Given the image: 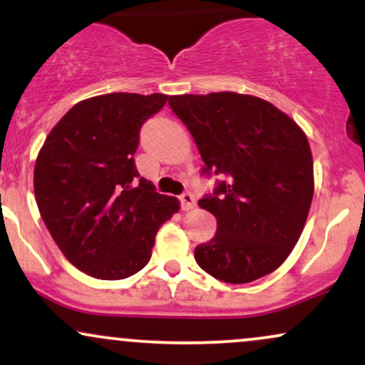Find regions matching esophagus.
I'll return each mask as SVG.
<instances>
[{"instance_id": "esophagus-1", "label": "esophagus", "mask_w": 365, "mask_h": 365, "mask_svg": "<svg viewBox=\"0 0 365 365\" xmlns=\"http://www.w3.org/2000/svg\"><path fill=\"white\" fill-rule=\"evenodd\" d=\"M180 202H182V209L183 211H188L195 206V197L190 194V192H185V194L180 195Z\"/></svg>"}]
</instances>
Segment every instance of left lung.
Segmentation results:
<instances>
[{"label": "left lung", "mask_w": 365, "mask_h": 365, "mask_svg": "<svg viewBox=\"0 0 365 365\" xmlns=\"http://www.w3.org/2000/svg\"><path fill=\"white\" fill-rule=\"evenodd\" d=\"M204 161L220 175L199 206L215 215L216 235L195 261L225 283L273 273L299 242L314 195V166L302 128L271 103L237 92L171 96Z\"/></svg>", "instance_id": "obj_1"}]
</instances>
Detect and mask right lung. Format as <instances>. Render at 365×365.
I'll return each instance as SVG.
<instances>
[{"instance_id":"add662e5","label":"right lung","mask_w":365,"mask_h":365,"mask_svg":"<svg viewBox=\"0 0 365 365\" xmlns=\"http://www.w3.org/2000/svg\"><path fill=\"white\" fill-rule=\"evenodd\" d=\"M166 94L111 92L83 99L54 125L36 159L34 194L46 228L77 269L98 279L135 274L178 212L135 168L139 132Z\"/></svg>"}]
</instances>
